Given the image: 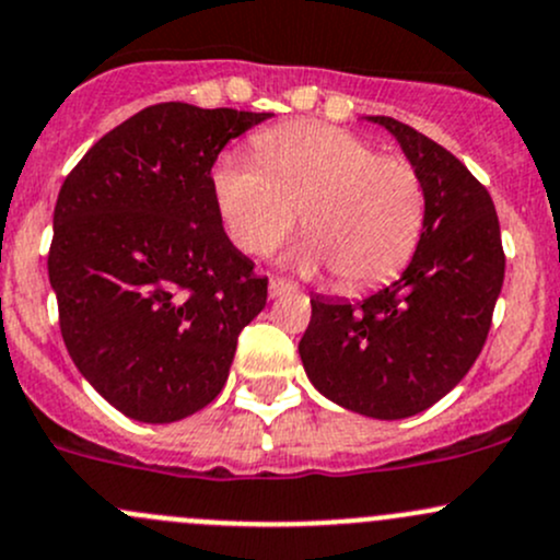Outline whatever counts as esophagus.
Masks as SVG:
<instances>
[{
    "label": "esophagus",
    "mask_w": 560,
    "mask_h": 560,
    "mask_svg": "<svg viewBox=\"0 0 560 560\" xmlns=\"http://www.w3.org/2000/svg\"><path fill=\"white\" fill-rule=\"evenodd\" d=\"M292 290H295V284H292V281L279 279V276H270V281H268L270 298H279V295H284V292H292Z\"/></svg>",
    "instance_id": "esophagus-1"
}]
</instances>
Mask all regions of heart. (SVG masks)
<instances>
[{"instance_id": "b5f03b06", "label": "heart", "mask_w": 560, "mask_h": 560, "mask_svg": "<svg viewBox=\"0 0 560 560\" xmlns=\"http://www.w3.org/2000/svg\"><path fill=\"white\" fill-rule=\"evenodd\" d=\"M257 150L260 158L228 152L211 172L238 249L265 255L300 214L308 235L290 260L303 270L327 265L346 290L381 284L410 260L427 220L413 163L325 122L270 128L257 137Z\"/></svg>"}]
</instances>
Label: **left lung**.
Here are the masks:
<instances>
[{"label": "left lung", "mask_w": 560, "mask_h": 560, "mask_svg": "<svg viewBox=\"0 0 560 560\" xmlns=\"http://www.w3.org/2000/svg\"><path fill=\"white\" fill-rule=\"evenodd\" d=\"M421 174L427 220L397 281L362 303L311 298L300 359L327 399L370 416L408 419L467 375L491 329L504 281L499 217L486 187L445 147L373 115Z\"/></svg>", "instance_id": "left-lung-1"}]
</instances>
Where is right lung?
<instances>
[{
  "mask_svg": "<svg viewBox=\"0 0 560 560\" xmlns=\"http://www.w3.org/2000/svg\"><path fill=\"white\" fill-rule=\"evenodd\" d=\"M270 112L166 102L104 133L63 179L47 273L69 357L128 419L168 423L225 386L268 279L228 238L211 166Z\"/></svg>",
  "mask_w": 560,
  "mask_h": 560,
  "instance_id": "1",
  "label": "right lung"
}]
</instances>
